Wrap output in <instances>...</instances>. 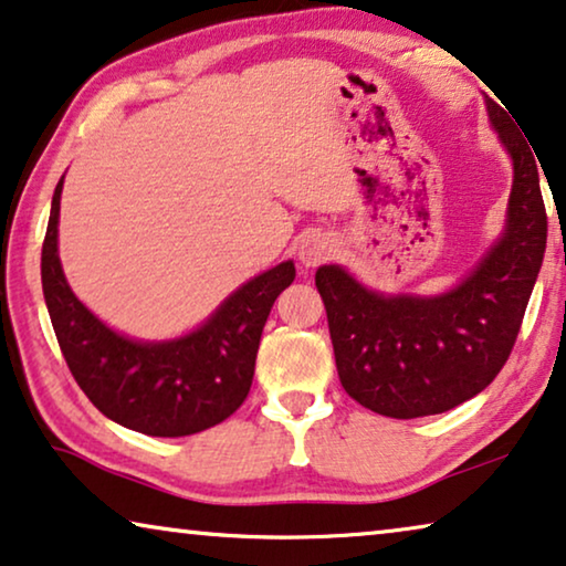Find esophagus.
<instances>
[{"label":"esophagus","instance_id":"34e87169","mask_svg":"<svg viewBox=\"0 0 566 566\" xmlns=\"http://www.w3.org/2000/svg\"><path fill=\"white\" fill-rule=\"evenodd\" d=\"M332 252H334V244H332L329 237L311 234L301 242L298 260H301L303 268H316V265H322L324 260H329Z\"/></svg>","mask_w":566,"mask_h":566}]
</instances>
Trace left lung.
<instances>
[{
	"mask_svg": "<svg viewBox=\"0 0 566 566\" xmlns=\"http://www.w3.org/2000/svg\"><path fill=\"white\" fill-rule=\"evenodd\" d=\"M490 125L513 163L497 242L454 289L437 296L380 293L342 265L316 270L344 390L390 419L444 413L495 380L544 263L546 209L538 168L515 122L485 99Z\"/></svg>",
	"mask_w": 566,
	"mask_h": 566,
	"instance_id": "8db88e82",
	"label": "left lung"
}]
</instances>
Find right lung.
Masks as SVG:
<instances>
[{"label": "right lung", "instance_id": "1", "mask_svg": "<svg viewBox=\"0 0 566 566\" xmlns=\"http://www.w3.org/2000/svg\"><path fill=\"white\" fill-rule=\"evenodd\" d=\"M63 178L40 258L53 332L78 388L99 411L147 437H188L229 419L248 398L270 308L296 277L293 260L250 277L207 322L176 339L114 332L76 298L59 258Z\"/></svg>", "mask_w": 566, "mask_h": 566}]
</instances>
